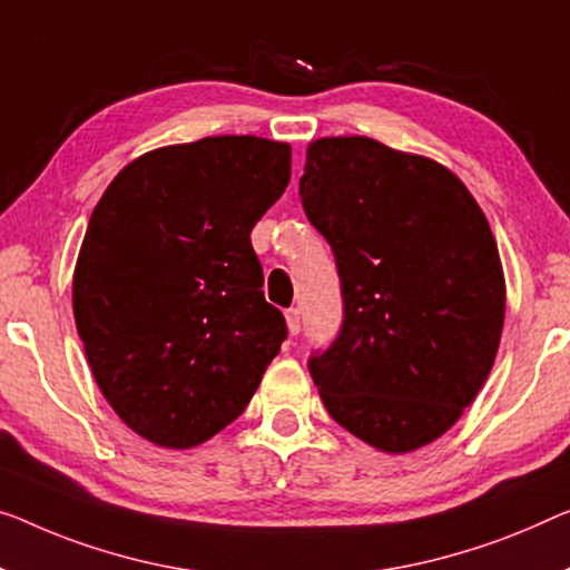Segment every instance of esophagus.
I'll list each match as a JSON object with an SVG mask.
<instances>
[{
    "mask_svg": "<svg viewBox=\"0 0 570 570\" xmlns=\"http://www.w3.org/2000/svg\"><path fill=\"white\" fill-rule=\"evenodd\" d=\"M286 327H288V335H299L302 333V314H299V309H288L286 312Z\"/></svg>",
    "mask_w": 570,
    "mask_h": 570,
    "instance_id": "esophagus-1",
    "label": "esophagus"
}]
</instances>
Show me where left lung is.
Masks as SVG:
<instances>
[{"label":"left lung","instance_id":"obj_1","mask_svg":"<svg viewBox=\"0 0 570 570\" xmlns=\"http://www.w3.org/2000/svg\"><path fill=\"white\" fill-rule=\"evenodd\" d=\"M299 194L343 288V327L309 358L330 417L384 453L432 443L481 392L502 337L487 217L445 166L363 135L309 142Z\"/></svg>","mask_w":570,"mask_h":570}]
</instances>
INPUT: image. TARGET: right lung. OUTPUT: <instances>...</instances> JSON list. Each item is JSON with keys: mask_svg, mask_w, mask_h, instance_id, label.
<instances>
[{"mask_svg": "<svg viewBox=\"0 0 570 570\" xmlns=\"http://www.w3.org/2000/svg\"><path fill=\"white\" fill-rule=\"evenodd\" d=\"M288 178L286 142L217 135L135 158L91 212L76 330L109 406L150 443L225 430L286 340L250 230Z\"/></svg>", "mask_w": 570, "mask_h": 570, "instance_id": "add662e5", "label": "right lung"}]
</instances>
